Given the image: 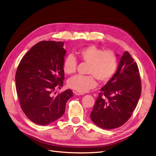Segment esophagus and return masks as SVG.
<instances>
[{
  "label": "esophagus",
  "instance_id": "esophagus-1",
  "mask_svg": "<svg viewBox=\"0 0 156 156\" xmlns=\"http://www.w3.org/2000/svg\"><path fill=\"white\" fill-rule=\"evenodd\" d=\"M74 94L76 95V96H81V95H83V94L82 93H80V92H78L77 91H75L74 92Z\"/></svg>",
  "mask_w": 156,
  "mask_h": 156
}]
</instances>
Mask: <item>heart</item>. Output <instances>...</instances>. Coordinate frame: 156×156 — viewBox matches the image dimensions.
<instances>
[{
    "label": "heart",
    "mask_w": 156,
    "mask_h": 156,
    "mask_svg": "<svg viewBox=\"0 0 156 156\" xmlns=\"http://www.w3.org/2000/svg\"><path fill=\"white\" fill-rule=\"evenodd\" d=\"M77 55L82 61L89 64L88 74H90L87 76L76 75L68 80V87L78 92L83 94L94 89L97 85L95 78L101 83L108 82L117 71V59L112 51H104L90 45L80 50ZM76 66V58L68 55L64 61L63 71L66 74H72L75 73Z\"/></svg>",
    "instance_id": "heart-1"
}]
</instances>
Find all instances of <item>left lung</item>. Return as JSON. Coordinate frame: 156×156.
<instances>
[{
    "label": "left lung",
    "mask_w": 156,
    "mask_h": 156,
    "mask_svg": "<svg viewBox=\"0 0 156 156\" xmlns=\"http://www.w3.org/2000/svg\"><path fill=\"white\" fill-rule=\"evenodd\" d=\"M99 90L90 113L92 121L104 129L124 124L136 108L141 92L138 67L129 52L123 53L117 71Z\"/></svg>",
    "instance_id": "obj_1"
}]
</instances>
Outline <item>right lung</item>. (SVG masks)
Segmentation results:
<instances>
[{"instance_id":"right-lung-1","label":"right lung","mask_w":156,"mask_h":156,"mask_svg":"<svg viewBox=\"0 0 156 156\" xmlns=\"http://www.w3.org/2000/svg\"><path fill=\"white\" fill-rule=\"evenodd\" d=\"M64 44L53 41L39 42L18 66L15 81L18 99L25 115L35 124L46 126L61 117L67 101L73 97L70 89L53 94L63 86Z\"/></svg>"}]
</instances>
